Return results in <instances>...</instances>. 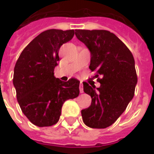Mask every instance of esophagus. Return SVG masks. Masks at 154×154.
Listing matches in <instances>:
<instances>
[{
  "label": "esophagus",
  "instance_id": "34e87169",
  "mask_svg": "<svg viewBox=\"0 0 154 154\" xmlns=\"http://www.w3.org/2000/svg\"><path fill=\"white\" fill-rule=\"evenodd\" d=\"M80 92L83 93V84H82V82H81V84H80Z\"/></svg>",
  "mask_w": 154,
  "mask_h": 154
}]
</instances>
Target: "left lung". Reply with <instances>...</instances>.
I'll return each mask as SVG.
<instances>
[{"label": "left lung", "mask_w": 154, "mask_h": 154, "mask_svg": "<svg viewBox=\"0 0 154 154\" xmlns=\"http://www.w3.org/2000/svg\"><path fill=\"white\" fill-rule=\"evenodd\" d=\"M75 35L90 51L89 68L100 83L96 88L83 82L84 92L92 98L91 106L81 110L83 122L91 128L110 127L134 95L138 79L134 56L109 31L77 29Z\"/></svg>", "instance_id": "obj_1"}]
</instances>
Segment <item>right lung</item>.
Here are the masks:
<instances>
[{
    "mask_svg": "<svg viewBox=\"0 0 154 154\" xmlns=\"http://www.w3.org/2000/svg\"><path fill=\"white\" fill-rule=\"evenodd\" d=\"M74 30L49 29L35 37L21 52L14 69L13 83L20 109L37 127L56 124L62 105L80 94V81L54 77L59 50L72 40Z\"/></svg>",
    "mask_w": 154,
    "mask_h": 154,
    "instance_id": "obj_1",
    "label": "right lung"
}]
</instances>
